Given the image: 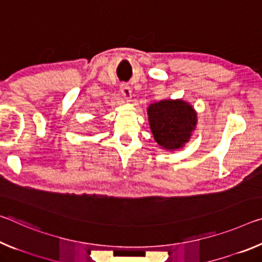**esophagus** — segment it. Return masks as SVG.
Listing matches in <instances>:
<instances>
[{"label":"esophagus","mask_w":262,"mask_h":262,"mask_svg":"<svg viewBox=\"0 0 262 262\" xmlns=\"http://www.w3.org/2000/svg\"><path fill=\"white\" fill-rule=\"evenodd\" d=\"M120 91H121V94L122 97L126 99V100L128 101L130 99V95H132V90L130 87L128 86L127 84H122L121 87H120Z\"/></svg>","instance_id":"esophagus-1"}]
</instances>
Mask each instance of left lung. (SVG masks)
Returning a JSON list of instances; mask_svg holds the SVG:
<instances>
[{"label": "left lung", "mask_w": 262, "mask_h": 262, "mask_svg": "<svg viewBox=\"0 0 262 262\" xmlns=\"http://www.w3.org/2000/svg\"><path fill=\"white\" fill-rule=\"evenodd\" d=\"M154 140L162 149L177 150L189 142L197 127V112L182 99H165L147 108Z\"/></svg>", "instance_id": "8db88e82"}]
</instances>
